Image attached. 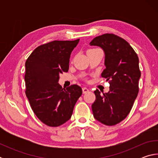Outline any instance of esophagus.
<instances>
[{
    "label": "esophagus",
    "instance_id": "1",
    "mask_svg": "<svg viewBox=\"0 0 158 158\" xmlns=\"http://www.w3.org/2000/svg\"><path fill=\"white\" fill-rule=\"evenodd\" d=\"M82 91H83V93H86L87 92H89V90L87 89V88H85V87H83L82 88Z\"/></svg>",
    "mask_w": 158,
    "mask_h": 158
}]
</instances>
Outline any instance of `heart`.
<instances>
[{
  "mask_svg": "<svg viewBox=\"0 0 158 158\" xmlns=\"http://www.w3.org/2000/svg\"><path fill=\"white\" fill-rule=\"evenodd\" d=\"M90 50H92V49H90Z\"/></svg>",
  "mask_w": 158,
  "mask_h": 158,
  "instance_id": "b5f03b06",
  "label": "heart"
}]
</instances>
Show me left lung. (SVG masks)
<instances>
[{"label":"left lung","mask_w":158,"mask_h":158,"mask_svg":"<svg viewBox=\"0 0 158 158\" xmlns=\"http://www.w3.org/2000/svg\"><path fill=\"white\" fill-rule=\"evenodd\" d=\"M90 44L105 52L106 68L101 76L110 84L107 93L94 91L93 116L102 124L115 125L127 117L137 97L141 77L138 56L126 40L112 33L96 37Z\"/></svg>","instance_id":"obj_1"}]
</instances>
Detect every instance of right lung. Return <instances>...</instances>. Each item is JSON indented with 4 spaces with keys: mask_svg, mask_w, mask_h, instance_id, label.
<instances>
[{
    "mask_svg": "<svg viewBox=\"0 0 158 158\" xmlns=\"http://www.w3.org/2000/svg\"><path fill=\"white\" fill-rule=\"evenodd\" d=\"M79 42L54 40L42 44L26 61V97L36 116L48 126L68 121L82 94L78 85L63 89L58 83L59 74L68 71L70 54Z\"/></svg>",
    "mask_w": 158,
    "mask_h": 158,
    "instance_id": "1",
    "label": "right lung"
}]
</instances>
